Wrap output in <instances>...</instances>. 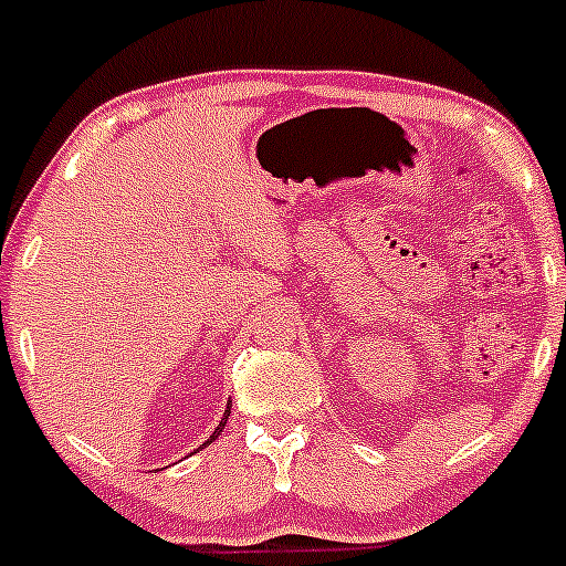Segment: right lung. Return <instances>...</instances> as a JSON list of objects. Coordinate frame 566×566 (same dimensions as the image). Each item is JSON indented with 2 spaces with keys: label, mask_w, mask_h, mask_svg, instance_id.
I'll return each mask as SVG.
<instances>
[{
  "label": "right lung",
  "mask_w": 566,
  "mask_h": 566,
  "mask_svg": "<svg viewBox=\"0 0 566 566\" xmlns=\"http://www.w3.org/2000/svg\"><path fill=\"white\" fill-rule=\"evenodd\" d=\"M230 408H232V405H230V402H227V410H224V416H221L219 427H216V430H213V436H210V438H208V441H205V443H202V447H199V449H205V447H208V443H213V441H216V438H219V436H221V432H224V427H227V416H230Z\"/></svg>",
  "instance_id": "1"
}]
</instances>
